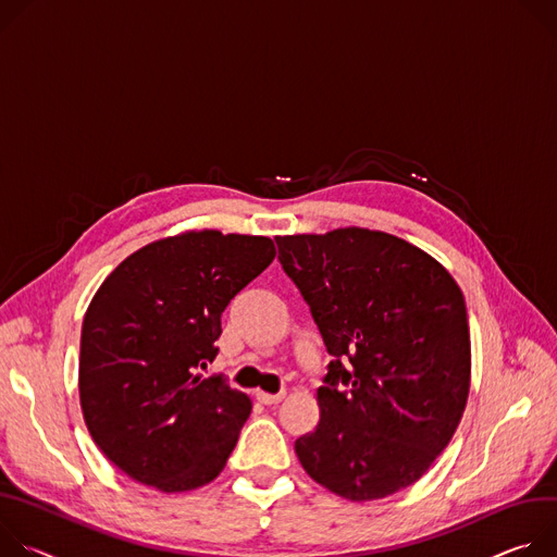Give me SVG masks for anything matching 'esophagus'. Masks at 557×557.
<instances>
[{"mask_svg":"<svg viewBox=\"0 0 557 557\" xmlns=\"http://www.w3.org/2000/svg\"><path fill=\"white\" fill-rule=\"evenodd\" d=\"M285 398V394H268V392H257V400L263 405H278Z\"/></svg>","mask_w":557,"mask_h":557,"instance_id":"obj_1","label":"esophagus"}]
</instances>
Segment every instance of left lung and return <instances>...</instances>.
<instances>
[{
	"instance_id": "obj_1",
	"label": "left lung",
	"mask_w": 557,
	"mask_h": 557,
	"mask_svg": "<svg viewBox=\"0 0 557 557\" xmlns=\"http://www.w3.org/2000/svg\"><path fill=\"white\" fill-rule=\"evenodd\" d=\"M276 245L334 356L319 424L296 456L345 500L387 498L426 473L460 424L471 387L465 296L434 257L387 232L338 227Z\"/></svg>"
}]
</instances>
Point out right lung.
Here are the masks:
<instances>
[{
	"label": "right lung",
	"mask_w": 557,
	"mask_h": 557,
	"mask_svg": "<svg viewBox=\"0 0 557 557\" xmlns=\"http://www.w3.org/2000/svg\"><path fill=\"white\" fill-rule=\"evenodd\" d=\"M274 257L268 236L188 230L123 259L92 296L79 403L95 445L133 480L181 493L223 471L252 400L199 367L219 354L227 302Z\"/></svg>",
	"instance_id": "1"
}]
</instances>
